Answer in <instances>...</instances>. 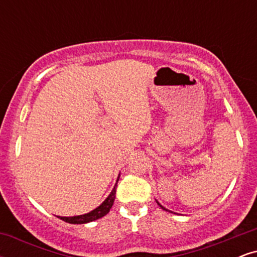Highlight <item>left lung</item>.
<instances>
[{
  "label": "left lung",
  "mask_w": 257,
  "mask_h": 257,
  "mask_svg": "<svg viewBox=\"0 0 257 257\" xmlns=\"http://www.w3.org/2000/svg\"><path fill=\"white\" fill-rule=\"evenodd\" d=\"M158 204H159V203H158ZM159 206H161V208H162V209H164V210H167V209H166V208H163V206H162L161 204H159Z\"/></svg>",
  "instance_id": "1"
}]
</instances>
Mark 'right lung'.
Listing matches in <instances>:
<instances>
[{
	"label": "right lung",
	"instance_id": "obj_1",
	"mask_svg": "<svg viewBox=\"0 0 257 257\" xmlns=\"http://www.w3.org/2000/svg\"><path fill=\"white\" fill-rule=\"evenodd\" d=\"M117 181H118V180H117ZM114 198H116V186L113 187V190H112L110 196L105 199V202L102 203L100 206H98L96 209H94L93 211H90V213L84 214V215H78V216H71V217H65V216H58V217L59 219L65 221V222L76 223V225H79V223L91 222V221H95V220L100 219V217L105 216V215L110 211L112 205H113Z\"/></svg>",
	"mask_w": 257,
	"mask_h": 257
}]
</instances>
